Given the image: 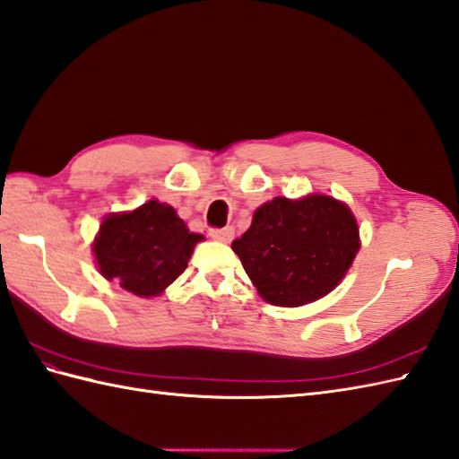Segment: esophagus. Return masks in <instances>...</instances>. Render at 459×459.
<instances>
[{
	"label": "esophagus",
	"instance_id": "obj_1",
	"mask_svg": "<svg viewBox=\"0 0 459 459\" xmlns=\"http://www.w3.org/2000/svg\"><path fill=\"white\" fill-rule=\"evenodd\" d=\"M209 237L212 240H221V242H230L234 237V229L225 227V229H209Z\"/></svg>",
	"mask_w": 459,
	"mask_h": 459
}]
</instances>
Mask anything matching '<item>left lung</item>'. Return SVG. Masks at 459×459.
Here are the masks:
<instances>
[{
  "instance_id": "8db88e82",
  "label": "left lung",
  "mask_w": 459,
  "mask_h": 459,
  "mask_svg": "<svg viewBox=\"0 0 459 459\" xmlns=\"http://www.w3.org/2000/svg\"><path fill=\"white\" fill-rule=\"evenodd\" d=\"M232 250L262 299L299 307L321 299L344 278L359 250L358 225L333 197H275L254 212Z\"/></svg>"
}]
</instances>
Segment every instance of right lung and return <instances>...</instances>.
I'll return each instance as SVG.
<instances>
[{"instance_id": "obj_1", "label": "right lung", "mask_w": 459, "mask_h": 459, "mask_svg": "<svg viewBox=\"0 0 459 459\" xmlns=\"http://www.w3.org/2000/svg\"><path fill=\"white\" fill-rule=\"evenodd\" d=\"M199 240L204 237L189 232L172 207L152 199L105 219L93 252L105 278L138 297H152L184 273Z\"/></svg>"}]
</instances>
